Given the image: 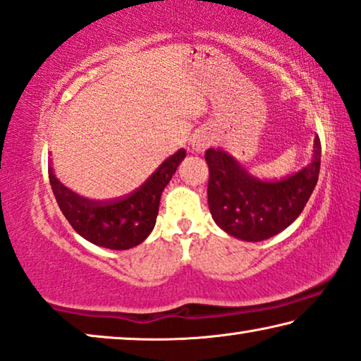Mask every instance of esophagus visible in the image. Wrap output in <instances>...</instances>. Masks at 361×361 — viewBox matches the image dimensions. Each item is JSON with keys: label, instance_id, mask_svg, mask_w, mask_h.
Masks as SVG:
<instances>
[{"label": "esophagus", "instance_id": "obj_1", "mask_svg": "<svg viewBox=\"0 0 361 361\" xmlns=\"http://www.w3.org/2000/svg\"><path fill=\"white\" fill-rule=\"evenodd\" d=\"M191 149H192V152H196V154H201V152H204V149H206L204 140H202V139H195V140L191 142Z\"/></svg>", "mask_w": 361, "mask_h": 361}]
</instances>
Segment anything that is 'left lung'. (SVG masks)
I'll return each instance as SVG.
<instances>
[{"label": "left lung", "mask_w": 361, "mask_h": 361, "mask_svg": "<svg viewBox=\"0 0 361 361\" xmlns=\"http://www.w3.org/2000/svg\"><path fill=\"white\" fill-rule=\"evenodd\" d=\"M207 204L212 219L229 235L245 242L267 240L291 226L317 185L321 140L314 139L306 166L281 180H260L222 149H209Z\"/></svg>", "instance_id": "obj_1"}]
</instances>
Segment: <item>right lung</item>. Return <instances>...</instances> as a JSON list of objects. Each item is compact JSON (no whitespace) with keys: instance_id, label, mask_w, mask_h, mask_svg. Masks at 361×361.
<instances>
[{"instance_id":"obj_1","label":"right lung","mask_w":361,"mask_h":361,"mask_svg":"<svg viewBox=\"0 0 361 361\" xmlns=\"http://www.w3.org/2000/svg\"><path fill=\"white\" fill-rule=\"evenodd\" d=\"M185 157L186 150H178L161 161L144 185L113 201L90 200L68 190L52 173V166L49 180L60 211L81 237L98 247L128 250L144 242L154 231L161 192Z\"/></svg>"}]
</instances>
